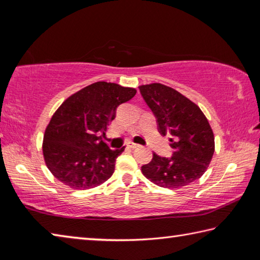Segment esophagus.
<instances>
[{
  "instance_id": "obj_1",
  "label": "esophagus",
  "mask_w": 260,
  "mask_h": 260,
  "mask_svg": "<svg viewBox=\"0 0 260 260\" xmlns=\"http://www.w3.org/2000/svg\"><path fill=\"white\" fill-rule=\"evenodd\" d=\"M127 147L131 148V149H136V148H140V144H136L134 142H128V143H127Z\"/></svg>"
}]
</instances>
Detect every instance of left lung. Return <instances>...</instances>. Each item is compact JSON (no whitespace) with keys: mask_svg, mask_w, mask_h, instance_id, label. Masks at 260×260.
I'll use <instances>...</instances> for the list:
<instances>
[{"mask_svg":"<svg viewBox=\"0 0 260 260\" xmlns=\"http://www.w3.org/2000/svg\"><path fill=\"white\" fill-rule=\"evenodd\" d=\"M148 107L157 118L161 135L170 134L171 158L153 152L141 172L157 186L177 189L190 184L205 173L213 157L214 135L205 114L178 90L161 83L140 86Z\"/></svg>","mask_w":260,"mask_h":260,"instance_id":"1","label":"left lung"}]
</instances>
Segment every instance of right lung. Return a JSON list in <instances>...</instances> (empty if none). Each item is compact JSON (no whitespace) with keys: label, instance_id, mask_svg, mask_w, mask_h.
Instances as JSON below:
<instances>
[{"label":"right lung","instance_id":"right-lung-1","mask_svg":"<svg viewBox=\"0 0 260 260\" xmlns=\"http://www.w3.org/2000/svg\"><path fill=\"white\" fill-rule=\"evenodd\" d=\"M135 88L98 81L61 103L43 135L42 151L51 174L77 190L107 181L125 147L112 150L103 141L121 103L134 98Z\"/></svg>","mask_w":260,"mask_h":260}]
</instances>
